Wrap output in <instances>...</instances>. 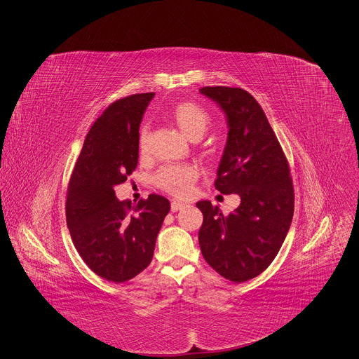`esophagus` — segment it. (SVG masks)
<instances>
[{
  "instance_id": "34e87169",
  "label": "esophagus",
  "mask_w": 359,
  "mask_h": 359,
  "mask_svg": "<svg viewBox=\"0 0 359 359\" xmlns=\"http://www.w3.org/2000/svg\"><path fill=\"white\" fill-rule=\"evenodd\" d=\"M184 207H186V204L182 203V201H177V200H173V201L170 203V210H172V212H177V211L183 210Z\"/></svg>"
}]
</instances>
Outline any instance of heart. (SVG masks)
<instances>
[{
	"instance_id": "heart-1",
	"label": "heart",
	"mask_w": 359,
	"mask_h": 359,
	"mask_svg": "<svg viewBox=\"0 0 359 359\" xmlns=\"http://www.w3.org/2000/svg\"><path fill=\"white\" fill-rule=\"evenodd\" d=\"M170 116L176 126L180 128V131L193 141L200 140L207 133L211 124V117L208 111L203 106L193 102H182L176 104ZM148 141V127L147 124H144L138 133V148L141 154H147ZM197 177L198 170L193 165H168L158 170L154 182L159 189L173 196L183 197L190 191Z\"/></svg>"
}]
</instances>
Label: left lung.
Here are the masks:
<instances>
[{
	"label": "left lung",
	"mask_w": 359,
	"mask_h": 359,
	"mask_svg": "<svg viewBox=\"0 0 359 359\" xmlns=\"http://www.w3.org/2000/svg\"><path fill=\"white\" fill-rule=\"evenodd\" d=\"M200 93L225 113L228 140L215 189L238 194L241 205L224 215L203 200L198 242L205 262L224 278L245 283L276 259L294 217V187L283 148L257 100L241 88L204 86Z\"/></svg>",
	"instance_id": "obj_1"
}]
</instances>
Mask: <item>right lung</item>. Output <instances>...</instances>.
<instances>
[{"mask_svg": "<svg viewBox=\"0 0 359 359\" xmlns=\"http://www.w3.org/2000/svg\"><path fill=\"white\" fill-rule=\"evenodd\" d=\"M154 92L111 103L90 127L67 191L65 215L74 246L99 277L120 284L145 270L170 210L163 196L135 205L117 200L114 187L138 163V131Z\"/></svg>", "mask_w": 359, "mask_h": 359, "instance_id": "1", "label": "right lung"}]
</instances>
